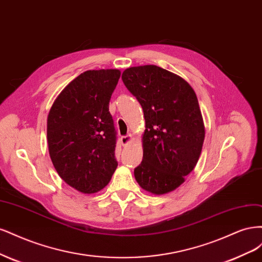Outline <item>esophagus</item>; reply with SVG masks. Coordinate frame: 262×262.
Listing matches in <instances>:
<instances>
[{"label": "esophagus", "instance_id": "1", "mask_svg": "<svg viewBox=\"0 0 262 262\" xmlns=\"http://www.w3.org/2000/svg\"><path fill=\"white\" fill-rule=\"evenodd\" d=\"M132 140V135H126V136L121 137V143L123 146H126L127 143H129Z\"/></svg>", "mask_w": 262, "mask_h": 262}]
</instances>
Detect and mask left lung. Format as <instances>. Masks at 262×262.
<instances>
[{
	"label": "left lung",
	"mask_w": 262,
	"mask_h": 262,
	"mask_svg": "<svg viewBox=\"0 0 262 262\" xmlns=\"http://www.w3.org/2000/svg\"><path fill=\"white\" fill-rule=\"evenodd\" d=\"M122 79L146 121L142 161L134 170L135 179L156 195L172 191L196 166L205 139L195 91L180 76L156 65L130 67Z\"/></svg>",
	"instance_id": "obj_1"
}]
</instances>
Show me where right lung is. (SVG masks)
I'll return each mask as SVG.
<instances>
[{
    "label": "right lung",
    "mask_w": 262,
    "mask_h": 262,
    "mask_svg": "<svg viewBox=\"0 0 262 262\" xmlns=\"http://www.w3.org/2000/svg\"><path fill=\"white\" fill-rule=\"evenodd\" d=\"M120 76L119 70L83 72L62 90L48 115L52 163L67 185L83 193L104 188L117 167L108 103Z\"/></svg>",
    "instance_id": "obj_1"
}]
</instances>
